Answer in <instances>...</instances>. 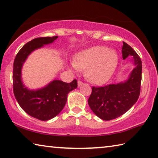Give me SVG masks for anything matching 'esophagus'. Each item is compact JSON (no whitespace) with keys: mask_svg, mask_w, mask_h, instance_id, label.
I'll use <instances>...</instances> for the list:
<instances>
[{"mask_svg":"<svg viewBox=\"0 0 158 158\" xmlns=\"http://www.w3.org/2000/svg\"><path fill=\"white\" fill-rule=\"evenodd\" d=\"M83 84V82L81 81H80V80H79L78 82H77V85H78V87L81 86V85H82Z\"/></svg>","mask_w":158,"mask_h":158,"instance_id":"34e87169","label":"esophagus"}]
</instances>
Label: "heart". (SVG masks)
Returning <instances> with one entry per match:
<instances>
[{
  "label": "heart",
  "mask_w": 158,
  "mask_h": 158,
  "mask_svg": "<svg viewBox=\"0 0 158 158\" xmlns=\"http://www.w3.org/2000/svg\"><path fill=\"white\" fill-rule=\"evenodd\" d=\"M118 56L115 51L105 46H94L77 53L73 65L85 70V77L92 83L102 84L110 78L117 67Z\"/></svg>",
  "instance_id": "b5f03b06"
}]
</instances>
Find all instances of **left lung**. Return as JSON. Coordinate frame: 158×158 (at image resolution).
<instances>
[{"label":"left lung","mask_w":158,"mask_h":158,"mask_svg":"<svg viewBox=\"0 0 158 158\" xmlns=\"http://www.w3.org/2000/svg\"><path fill=\"white\" fill-rule=\"evenodd\" d=\"M122 57H132L135 68L127 80L104 87H93L88 105L93 113L106 121L116 119L130 109L139 98L142 81V61L130 45L123 42Z\"/></svg>","instance_id":"1"}]
</instances>
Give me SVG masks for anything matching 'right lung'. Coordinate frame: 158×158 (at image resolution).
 Returning a JSON list of instances; mask_svg holds the SVG:
<instances>
[{"label":"right lung","mask_w":158,"mask_h":158,"mask_svg":"<svg viewBox=\"0 0 158 158\" xmlns=\"http://www.w3.org/2000/svg\"><path fill=\"white\" fill-rule=\"evenodd\" d=\"M58 38L40 37L27 43L16 54L14 61L13 90L19 104L29 115L41 121L54 118L60 113L67 102L68 94L77 88L74 79L70 84L54 80L45 87L30 90L25 86L21 78V70L27 56L34 50L50 44Z\"/></svg>","instance_id":"1"}]
</instances>
